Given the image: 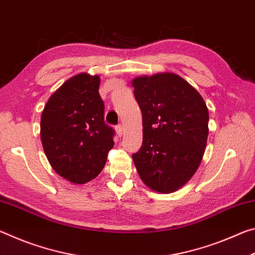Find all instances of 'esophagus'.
<instances>
[{
    "label": "esophagus",
    "instance_id": "obj_1",
    "mask_svg": "<svg viewBox=\"0 0 255 255\" xmlns=\"http://www.w3.org/2000/svg\"><path fill=\"white\" fill-rule=\"evenodd\" d=\"M116 131H117V135L118 136H123V132H124L123 125H118V126L116 127Z\"/></svg>",
    "mask_w": 255,
    "mask_h": 255
}]
</instances>
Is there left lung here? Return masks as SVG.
I'll return each instance as SVG.
<instances>
[{"label":"left lung","mask_w":255,"mask_h":255,"mask_svg":"<svg viewBox=\"0 0 255 255\" xmlns=\"http://www.w3.org/2000/svg\"><path fill=\"white\" fill-rule=\"evenodd\" d=\"M131 84L143 116V144L132 161L148 188L173 192L200 165L208 138V108L199 92L173 73L138 76Z\"/></svg>","instance_id":"1"}]
</instances>
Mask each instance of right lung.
<instances>
[{
    "instance_id": "right-lung-1",
    "label": "right lung",
    "mask_w": 255,
    "mask_h": 255,
    "mask_svg": "<svg viewBox=\"0 0 255 255\" xmlns=\"http://www.w3.org/2000/svg\"><path fill=\"white\" fill-rule=\"evenodd\" d=\"M99 86L98 75L81 73L51 94L42 110L40 137L46 156L56 173L75 184L97 178L115 144Z\"/></svg>"
}]
</instances>
